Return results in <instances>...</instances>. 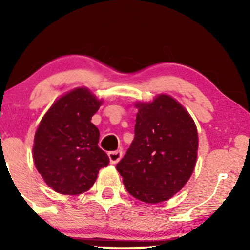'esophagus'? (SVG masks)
I'll list each match as a JSON object with an SVG mask.
<instances>
[{"label": "esophagus", "mask_w": 250, "mask_h": 250, "mask_svg": "<svg viewBox=\"0 0 250 250\" xmlns=\"http://www.w3.org/2000/svg\"><path fill=\"white\" fill-rule=\"evenodd\" d=\"M108 156H109V159H110L111 164H117L119 160L122 159L123 152H122V150H116V151L109 152Z\"/></svg>", "instance_id": "34e87169"}]
</instances>
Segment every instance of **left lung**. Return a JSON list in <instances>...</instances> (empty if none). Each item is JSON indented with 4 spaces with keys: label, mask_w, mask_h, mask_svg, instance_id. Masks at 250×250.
<instances>
[{
    "label": "left lung",
    "mask_w": 250,
    "mask_h": 250,
    "mask_svg": "<svg viewBox=\"0 0 250 250\" xmlns=\"http://www.w3.org/2000/svg\"><path fill=\"white\" fill-rule=\"evenodd\" d=\"M136 108L134 139L116 168L131 196L158 204L172 198L190 179L197 160V127L169 95H158Z\"/></svg>",
    "instance_id": "left-lung-1"
}]
</instances>
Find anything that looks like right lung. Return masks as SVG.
<instances>
[{
	"label": "right lung",
	"mask_w": 250,
	"mask_h": 250,
	"mask_svg": "<svg viewBox=\"0 0 250 250\" xmlns=\"http://www.w3.org/2000/svg\"><path fill=\"white\" fill-rule=\"evenodd\" d=\"M101 101L87 88H76L53 104L35 133L34 163L56 192L81 194L91 189L109 157L99 148L100 132L91 118Z\"/></svg>",
	"instance_id": "obj_1"
}]
</instances>
